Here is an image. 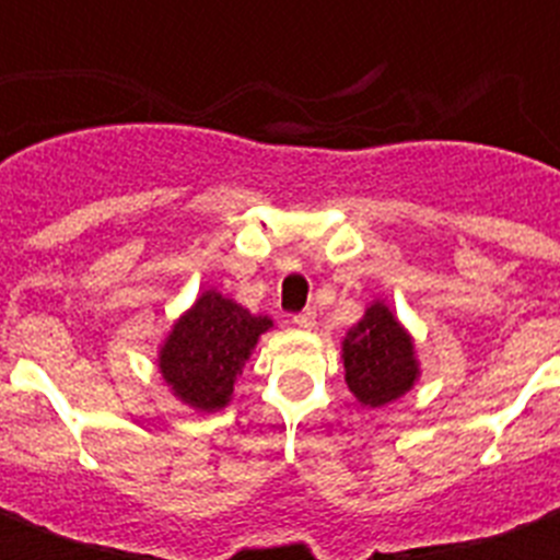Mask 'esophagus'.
<instances>
[{
    "label": "esophagus",
    "mask_w": 560,
    "mask_h": 560,
    "mask_svg": "<svg viewBox=\"0 0 560 560\" xmlns=\"http://www.w3.org/2000/svg\"><path fill=\"white\" fill-rule=\"evenodd\" d=\"M293 325H296V328H302V331H314L316 314L314 311H302V314L293 316Z\"/></svg>",
    "instance_id": "obj_1"
}]
</instances>
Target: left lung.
Listing matches in <instances>:
<instances>
[{
	"instance_id": "obj_1",
	"label": "left lung",
	"mask_w": 560,
	"mask_h": 560,
	"mask_svg": "<svg viewBox=\"0 0 560 560\" xmlns=\"http://www.w3.org/2000/svg\"><path fill=\"white\" fill-rule=\"evenodd\" d=\"M342 366L351 395L372 409L404 398L421 377L412 334L381 299H374L363 319L346 334Z\"/></svg>"
}]
</instances>
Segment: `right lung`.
Returning a JSON list of instances; mask_svg holds the SVG:
<instances>
[{
  "label": "right lung",
  "instance_id": "right-lung-1",
  "mask_svg": "<svg viewBox=\"0 0 560 560\" xmlns=\"http://www.w3.org/2000/svg\"><path fill=\"white\" fill-rule=\"evenodd\" d=\"M270 328V316L253 314L218 290H202L162 340V381L186 407L218 412L232 400L237 374Z\"/></svg>",
  "mask_w": 560,
  "mask_h": 560
}]
</instances>
